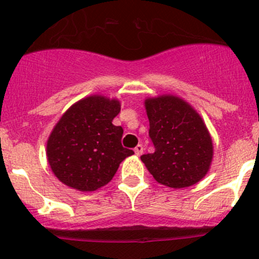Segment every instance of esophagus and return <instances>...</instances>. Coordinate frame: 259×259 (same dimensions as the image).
<instances>
[{"instance_id": "obj_1", "label": "esophagus", "mask_w": 259, "mask_h": 259, "mask_svg": "<svg viewBox=\"0 0 259 259\" xmlns=\"http://www.w3.org/2000/svg\"><path fill=\"white\" fill-rule=\"evenodd\" d=\"M134 151H135V154L138 155V156H140V155L143 154V151H144V146H143V145H140V144H139V145L137 146V148L134 149Z\"/></svg>"}]
</instances>
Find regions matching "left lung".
I'll list each match as a JSON object with an SVG mask.
<instances>
[{
    "mask_svg": "<svg viewBox=\"0 0 259 259\" xmlns=\"http://www.w3.org/2000/svg\"><path fill=\"white\" fill-rule=\"evenodd\" d=\"M155 152L141 161L159 184L172 189L189 187L205 178L213 145L202 118L189 103L174 95L145 100Z\"/></svg>",
    "mask_w": 259,
    "mask_h": 259,
    "instance_id": "obj_1",
    "label": "left lung"
}]
</instances>
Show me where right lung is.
Returning a JSON list of instances; mask_svg holds the SVG:
<instances>
[{
	"mask_svg": "<svg viewBox=\"0 0 259 259\" xmlns=\"http://www.w3.org/2000/svg\"><path fill=\"white\" fill-rule=\"evenodd\" d=\"M120 102L91 95L68 109L52 130L47 159L61 182L78 191H95L115 175L125 157L134 154L122 148V127L113 119Z\"/></svg>",
	"mask_w": 259,
	"mask_h": 259,
	"instance_id": "add662e5",
	"label": "right lung"
}]
</instances>
